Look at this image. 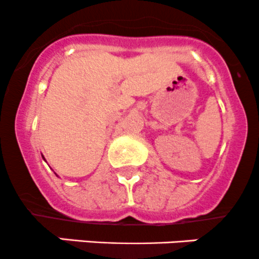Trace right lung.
Returning a JSON list of instances; mask_svg holds the SVG:
<instances>
[{"label": "right lung", "instance_id": "1", "mask_svg": "<svg viewBox=\"0 0 259 259\" xmlns=\"http://www.w3.org/2000/svg\"><path fill=\"white\" fill-rule=\"evenodd\" d=\"M42 158H44V156H42Z\"/></svg>", "mask_w": 259, "mask_h": 259}]
</instances>
